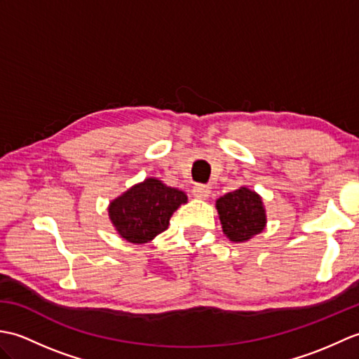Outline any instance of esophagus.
I'll list each match as a JSON object with an SVG mask.
<instances>
[{"mask_svg":"<svg viewBox=\"0 0 359 359\" xmlns=\"http://www.w3.org/2000/svg\"><path fill=\"white\" fill-rule=\"evenodd\" d=\"M210 194H211V189L207 185L199 184L193 188V196L197 197V199H207Z\"/></svg>","mask_w":359,"mask_h":359,"instance_id":"1","label":"esophagus"}]
</instances>
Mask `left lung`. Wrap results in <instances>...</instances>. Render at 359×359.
I'll return each mask as SVG.
<instances>
[{"label":"left lung","mask_w":359,"mask_h":359,"mask_svg":"<svg viewBox=\"0 0 359 359\" xmlns=\"http://www.w3.org/2000/svg\"><path fill=\"white\" fill-rule=\"evenodd\" d=\"M224 234L233 242H245L261 233L265 224V208L261 196L241 187L216 202Z\"/></svg>","instance_id":"8db88e82"}]
</instances>
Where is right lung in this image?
Here are the masks:
<instances>
[{"label":"right lung","mask_w":359,"mask_h":359,"mask_svg":"<svg viewBox=\"0 0 359 359\" xmlns=\"http://www.w3.org/2000/svg\"><path fill=\"white\" fill-rule=\"evenodd\" d=\"M187 201L184 191L149 177L109 203V219L125 241L147 243L166 230L172 212Z\"/></svg>","instance_id":"obj_1"}]
</instances>
